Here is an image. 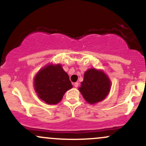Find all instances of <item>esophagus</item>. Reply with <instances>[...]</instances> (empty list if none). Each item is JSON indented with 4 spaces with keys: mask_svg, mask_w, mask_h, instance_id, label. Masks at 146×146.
I'll return each instance as SVG.
<instances>
[{
    "mask_svg": "<svg viewBox=\"0 0 146 146\" xmlns=\"http://www.w3.org/2000/svg\"><path fill=\"white\" fill-rule=\"evenodd\" d=\"M78 86H79V83L78 82L74 83V86L75 87V88H78Z\"/></svg>",
    "mask_w": 146,
    "mask_h": 146,
    "instance_id": "obj_1",
    "label": "esophagus"
}]
</instances>
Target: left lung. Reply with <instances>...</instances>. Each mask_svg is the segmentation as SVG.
<instances>
[{"label":"left lung","mask_w":146,"mask_h":146,"mask_svg":"<svg viewBox=\"0 0 146 146\" xmlns=\"http://www.w3.org/2000/svg\"><path fill=\"white\" fill-rule=\"evenodd\" d=\"M111 82L101 70L90 68L85 72L79 90L85 100L94 104L104 100L109 93Z\"/></svg>","instance_id":"8db88e82"}]
</instances>
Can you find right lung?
I'll return each mask as SVG.
<instances>
[{
	"label": "right lung",
	"mask_w": 146,
	"mask_h": 146,
	"mask_svg": "<svg viewBox=\"0 0 146 146\" xmlns=\"http://www.w3.org/2000/svg\"><path fill=\"white\" fill-rule=\"evenodd\" d=\"M69 77L61 64H48L38 72L34 78L37 95L48 104H56L63 95L72 88Z\"/></svg>",
	"instance_id": "1"
}]
</instances>
